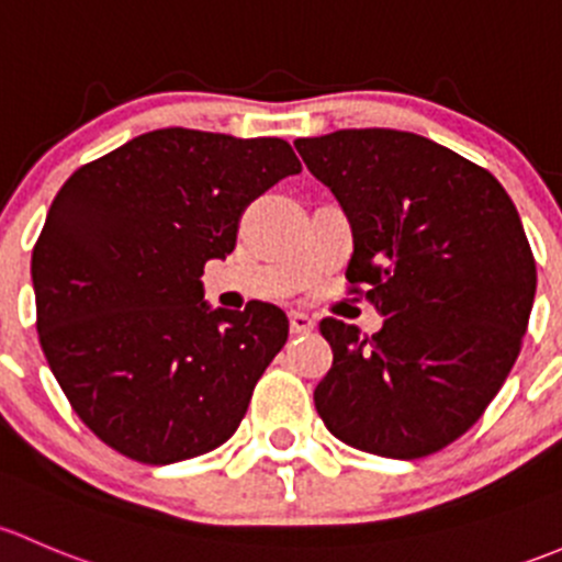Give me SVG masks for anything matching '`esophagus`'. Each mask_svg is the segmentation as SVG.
<instances>
[{"label": "esophagus", "mask_w": 562, "mask_h": 562, "mask_svg": "<svg viewBox=\"0 0 562 562\" xmlns=\"http://www.w3.org/2000/svg\"><path fill=\"white\" fill-rule=\"evenodd\" d=\"M314 327L316 322L308 314H303V311H292L289 314V329H292V335H308Z\"/></svg>", "instance_id": "obj_1"}]
</instances>
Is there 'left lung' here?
Wrapping results in <instances>:
<instances>
[{
    "mask_svg": "<svg viewBox=\"0 0 562 562\" xmlns=\"http://www.w3.org/2000/svg\"><path fill=\"white\" fill-rule=\"evenodd\" d=\"M351 222L346 268L384 327L324 319L333 368L314 390L322 422L362 452L416 460L471 430L522 349L536 259L493 172L397 130L294 140Z\"/></svg>",
    "mask_w": 562,
    "mask_h": 562,
    "instance_id": "8db88e82",
    "label": "left lung"
}]
</instances>
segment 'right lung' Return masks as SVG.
I'll list each match as a JSON object with an SVG mask.
<instances>
[{"mask_svg":"<svg viewBox=\"0 0 562 562\" xmlns=\"http://www.w3.org/2000/svg\"><path fill=\"white\" fill-rule=\"evenodd\" d=\"M281 137L154 130L67 178L32 251L37 335L69 406L110 449L170 465L222 447L286 344L270 303L202 300L251 200L300 172Z\"/></svg>","mask_w":562,"mask_h":562,"instance_id":"obj_1","label":"right lung"}]
</instances>
